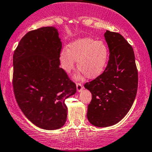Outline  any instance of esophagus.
Returning a JSON list of instances; mask_svg holds the SVG:
<instances>
[{
  "mask_svg": "<svg viewBox=\"0 0 152 152\" xmlns=\"http://www.w3.org/2000/svg\"><path fill=\"white\" fill-rule=\"evenodd\" d=\"M76 89H77L78 92H81V91L84 89L83 84H81V83H79V82L76 83Z\"/></svg>",
  "mask_w": 152,
  "mask_h": 152,
  "instance_id": "34e87169",
  "label": "esophagus"
}]
</instances>
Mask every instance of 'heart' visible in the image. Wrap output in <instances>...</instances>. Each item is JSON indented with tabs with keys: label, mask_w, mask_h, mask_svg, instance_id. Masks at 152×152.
<instances>
[{
	"label": "heart",
	"mask_w": 152,
	"mask_h": 152,
	"mask_svg": "<svg viewBox=\"0 0 152 152\" xmlns=\"http://www.w3.org/2000/svg\"><path fill=\"white\" fill-rule=\"evenodd\" d=\"M108 50L103 41L91 38H80L68 45L60 54V63L65 71L71 72L77 60V69L88 79L100 76L108 60Z\"/></svg>",
	"instance_id": "heart-1"
}]
</instances>
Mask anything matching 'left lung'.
I'll return each instance as SVG.
<instances>
[{"label": "left lung", "mask_w": 152, "mask_h": 152, "mask_svg": "<svg viewBox=\"0 0 152 152\" xmlns=\"http://www.w3.org/2000/svg\"><path fill=\"white\" fill-rule=\"evenodd\" d=\"M104 36L110 52L106 68L84 85L92 93L87 119L99 127L114 125L124 117L135 100L138 82L132 46L119 33L107 30Z\"/></svg>", "instance_id": "1"}]
</instances>
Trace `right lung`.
<instances>
[{"mask_svg":"<svg viewBox=\"0 0 152 152\" xmlns=\"http://www.w3.org/2000/svg\"><path fill=\"white\" fill-rule=\"evenodd\" d=\"M57 30L43 27L22 37L13 55L12 84L17 104L38 127L57 130L66 122L65 100L76 85L60 68L62 43Z\"/></svg>","mask_w":152,"mask_h":152,"instance_id":"1","label":"right lung"}]
</instances>
